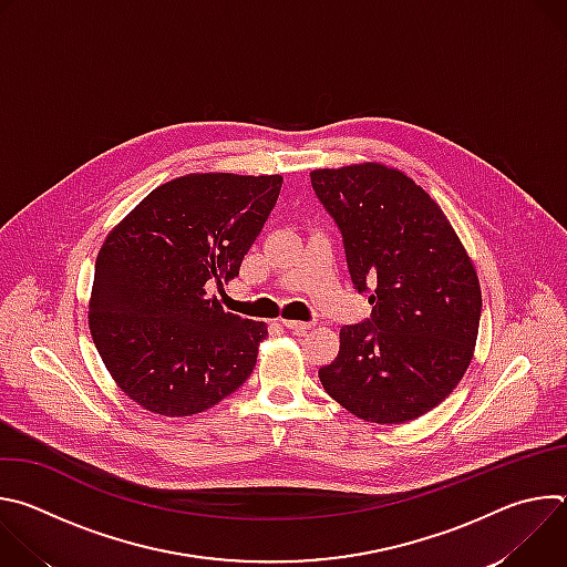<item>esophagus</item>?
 <instances>
[{
	"label": "esophagus",
	"instance_id": "34e87169",
	"mask_svg": "<svg viewBox=\"0 0 567 567\" xmlns=\"http://www.w3.org/2000/svg\"><path fill=\"white\" fill-rule=\"evenodd\" d=\"M282 326H285L289 332H293V334H305V332L311 328V322H300V320H282Z\"/></svg>",
	"mask_w": 567,
	"mask_h": 567
}]
</instances>
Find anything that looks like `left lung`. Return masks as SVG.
Segmentation results:
<instances>
[{"mask_svg":"<svg viewBox=\"0 0 567 567\" xmlns=\"http://www.w3.org/2000/svg\"><path fill=\"white\" fill-rule=\"evenodd\" d=\"M309 177L341 228L352 285L372 305L368 320L341 330L320 383L359 420H417L473 359L482 311L473 262L442 208L403 173L370 161Z\"/></svg>","mask_w":567,"mask_h":567,"instance_id":"obj_1","label":"left lung"}]
</instances>
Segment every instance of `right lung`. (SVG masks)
I'll return each instance as SVG.
<instances>
[{
    "mask_svg": "<svg viewBox=\"0 0 567 567\" xmlns=\"http://www.w3.org/2000/svg\"><path fill=\"white\" fill-rule=\"evenodd\" d=\"M280 188V175H186L105 237L90 330L116 385L145 411L197 415L254 372L267 326L224 311L206 289L239 274Z\"/></svg>",
    "mask_w": 567,
    "mask_h": 567,
    "instance_id": "obj_1",
    "label": "right lung"
}]
</instances>
